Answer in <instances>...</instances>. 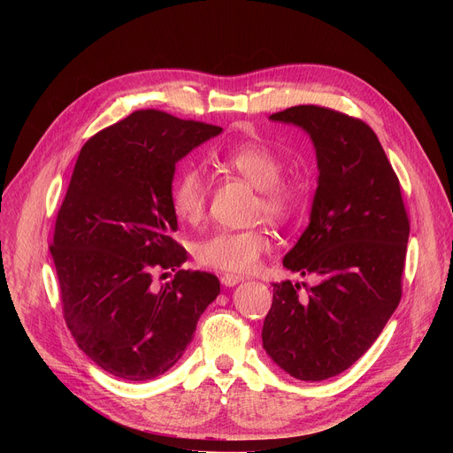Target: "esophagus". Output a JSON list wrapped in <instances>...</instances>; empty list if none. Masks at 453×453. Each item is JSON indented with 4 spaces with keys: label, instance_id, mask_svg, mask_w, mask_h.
<instances>
[{
    "label": "esophagus",
    "instance_id": "obj_1",
    "mask_svg": "<svg viewBox=\"0 0 453 453\" xmlns=\"http://www.w3.org/2000/svg\"><path fill=\"white\" fill-rule=\"evenodd\" d=\"M220 280H222L224 287H234V284H239V282L242 280V277L233 275V273H224V275L220 277Z\"/></svg>",
    "mask_w": 453,
    "mask_h": 453
}]
</instances>
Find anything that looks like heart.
I'll return each mask as SVG.
<instances>
[{"label": "heart", "instance_id": "heart-1", "mask_svg": "<svg viewBox=\"0 0 453 453\" xmlns=\"http://www.w3.org/2000/svg\"><path fill=\"white\" fill-rule=\"evenodd\" d=\"M226 169L241 174L248 183L258 188L257 211L272 220H282L296 202V190L288 181H282L284 161L266 145L244 142L220 156ZM209 183L198 166H187L173 183L171 205L176 217L187 224H198L205 217ZM272 242L265 229H219L195 244L198 263L211 270L248 273L255 270L270 250Z\"/></svg>", "mask_w": 453, "mask_h": 453}]
</instances>
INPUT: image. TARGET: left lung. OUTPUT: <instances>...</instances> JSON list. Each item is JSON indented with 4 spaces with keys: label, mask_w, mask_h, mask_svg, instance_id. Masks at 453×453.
<instances>
[{
    "label": "left lung",
    "mask_w": 453,
    "mask_h": 453,
    "mask_svg": "<svg viewBox=\"0 0 453 453\" xmlns=\"http://www.w3.org/2000/svg\"><path fill=\"white\" fill-rule=\"evenodd\" d=\"M270 119L303 128L314 142L319 176L311 224L282 265L319 282L306 299L299 284H273L263 347L290 376L319 382L362 358L396 311L410 220L369 125L314 104Z\"/></svg>",
    "instance_id": "obj_1"
}]
</instances>
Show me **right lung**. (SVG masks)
<instances>
[{
	"instance_id": "obj_1",
	"label": "right lung",
	"mask_w": 453,
	"mask_h": 453,
	"mask_svg": "<svg viewBox=\"0 0 453 453\" xmlns=\"http://www.w3.org/2000/svg\"><path fill=\"white\" fill-rule=\"evenodd\" d=\"M220 132L137 110L79 154L50 250L67 328L117 378L142 382L169 371L220 294L217 275L181 270L187 251L171 236L176 163ZM156 271L177 273L157 291Z\"/></svg>"
}]
</instances>
